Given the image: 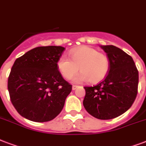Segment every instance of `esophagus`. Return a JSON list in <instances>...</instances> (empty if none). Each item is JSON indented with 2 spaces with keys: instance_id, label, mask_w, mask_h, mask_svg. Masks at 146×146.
Returning a JSON list of instances; mask_svg holds the SVG:
<instances>
[{
  "instance_id": "obj_1",
  "label": "esophagus",
  "mask_w": 146,
  "mask_h": 146,
  "mask_svg": "<svg viewBox=\"0 0 146 146\" xmlns=\"http://www.w3.org/2000/svg\"><path fill=\"white\" fill-rule=\"evenodd\" d=\"M78 88V86L76 85H73V86H72V89H73V90H75L76 89H77Z\"/></svg>"
}]
</instances>
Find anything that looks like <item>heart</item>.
Wrapping results in <instances>:
<instances>
[{"label":"heart","instance_id":"b5f03b06","mask_svg":"<svg viewBox=\"0 0 146 146\" xmlns=\"http://www.w3.org/2000/svg\"><path fill=\"white\" fill-rule=\"evenodd\" d=\"M69 57L62 56L56 62V66L65 79H70L78 71L80 73L72 79L73 83L90 81L99 83L107 75L110 61L105 53H100L90 46H82L69 52Z\"/></svg>","mask_w":146,"mask_h":146}]
</instances>
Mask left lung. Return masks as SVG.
<instances>
[{"instance_id":"obj_1","label":"left lung","mask_w":146,"mask_h":146,"mask_svg":"<svg viewBox=\"0 0 146 146\" xmlns=\"http://www.w3.org/2000/svg\"><path fill=\"white\" fill-rule=\"evenodd\" d=\"M110 59V68L103 81L85 86L83 106L99 119H111L126 112L138 93L139 72L132 56L113 45L100 46Z\"/></svg>"}]
</instances>
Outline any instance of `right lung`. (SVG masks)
I'll return each mask as SVG.
<instances>
[{"mask_svg":"<svg viewBox=\"0 0 146 146\" xmlns=\"http://www.w3.org/2000/svg\"><path fill=\"white\" fill-rule=\"evenodd\" d=\"M64 50L60 46H38L15 60L7 88L11 103L23 117L48 122L62 111L72 90L56 66Z\"/></svg>","mask_w":146,"mask_h":146,"instance_id":"right-lung-1","label":"right lung"}]
</instances>
